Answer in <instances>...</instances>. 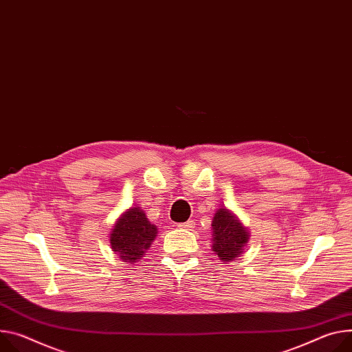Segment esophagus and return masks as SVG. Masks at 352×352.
Here are the masks:
<instances>
[{"label":"esophagus","mask_w":352,"mask_h":352,"mask_svg":"<svg viewBox=\"0 0 352 352\" xmlns=\"http://www.w3.org/2000/svg\"><path fill=\"white\" fill-rule=\"evenodd\" d=\"M178 228H181V229H185V230H192V229L195 228V223H194V220H188V221L179 223Z\"/></svg>","instance_id":"esophagus-1"}]
</instances>
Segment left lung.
Returning <instances> with one entry per match:
<instances>
[{"instance_id":"obj_1","label":"left lung","mask_w":352,"mask_h":352,"mask_svg":"<svg viewBox=\"0 0 352 352\" xmlns=\"http://www.w3.org/2000/svg\"><path fill=\"white\" fill-rule=\"evenodd\" d=\"M213 226V251L223 261L234 260L248 241L247 230L228 209H219L212 221Z\"/></svg>"}]
</instances>
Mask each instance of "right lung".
Wrapping results in <instances>:
<instances>
[{"instance_id":"right-lung-1","label":"right lung","mask_w":352,"mask_h":352,"mask_svg":"<svg viewBox=\"0 0 352 352\" xmlns=\"http://www.w3.org/2000/svg\"><path fill=\"white\" fill-rule=\"evenodd\" d=\"M155 234L157 228L148 221L144 212L133 208L118 220L111 233V245L124 263L133 264L143 257Z\"/></svg>"}]
</instances>
